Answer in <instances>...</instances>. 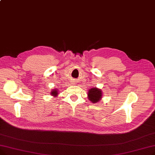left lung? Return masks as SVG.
I'll use <instances>...</instances> for the list:
<instances>
[{
  "label": "left lung",
  "mask_w": 155,
  "mask_h": 155,
  "mask_svg": "<svg viewBox=\"0 0 155 155\" xmlns=\"http://www.w3.org/2000/svg\"><path fill=\"white\" fill-rule=\"evenodd\" d=\"M88 97L89 99L92 103H97L102 97V92L101 89H99L96 88V87L92 88L89 91Z\"/></svg>",
  "instance_id": "1"
}]
</instances>
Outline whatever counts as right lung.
<instances>
[{"label":"right lung","instance_id":"obj_1","mask_svg":"<svg viewBox=\"0 0 155 155\" xmlns=\"http://www.w3.org/2000/svg\"><path fill=\"white\" fill-rule=\"evenodd\" d=\"M51 94L52 96H57L58 92V91H56V89H55V90H53V91H52Z\"/></svg>","mask_w":155,"mask_h":155}]
</instances>
